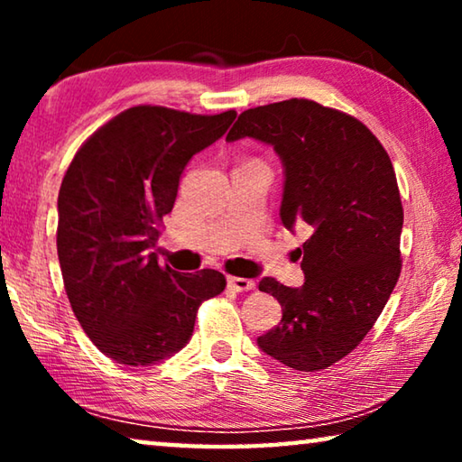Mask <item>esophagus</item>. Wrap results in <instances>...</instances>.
Segmentation results:
<instances>
[{"label":"esophagus","mask_w":462,"mask_h":462,"mask_svg":"<svg viewBox=\"0 0 462 462\" xmlns=\"http://www.w3.org/2000/svg\"><path fill=\"white\" fill-rule=\"evenodd\" d=\"M228 287L238 293H245V291H253L256 285H254V281L245 279V277H228Z\"/></svg>","instance_id":"obj_1"}]
</instances>
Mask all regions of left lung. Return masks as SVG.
<instances>
[{
  "mask_svg": "<svg viewBox=\"0 0 462 462\" xmlns=\"http://www.w3.org/2000/svg\"><path fill=\"white\" fill-rule=\"evenodd\" d=\"M240 138L279 154L281 222L310 228L300 250L306 283H259L283 318L256 342L295 371L326 369L361 344L400 279L403 208L393 165L363 122L311 99L246 109L226 136Z\"/></svg>",
  "mask_w": 462,
  "mask_h": 462,
  "instance_id": "left-lung-1",
  "label": "left lung"
}]
</instances>
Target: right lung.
Returning <instances> with one entry per match:
<instances>
[{
    "label": "right lung",
    "instance_id": "right-lung-1",
    "mask_svg": "<svg viewBox=\"0 0 462 462\" xmlns=\"http://www.w3.org/2000/svg\"><path fill=\"white\" fill-rule=\"evenodd\" d=\"M236 112L199 116L134 106L85 140L59 191L57 250L85 334L120 365L146 366L189 342L201 301L224 291L220 271L181 275L152 248L195 152Z\"/></svg>",
    "mask_w": 462,
    "mask_h": 462
}]
</instances>
